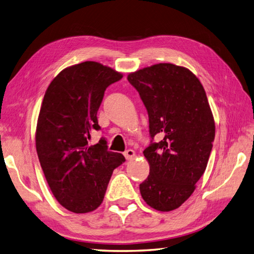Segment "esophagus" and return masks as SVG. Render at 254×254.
<instances>
[{
    "label": "esophagus",
    "mask_w": 254,
    "mask_h": 254,
    "mask_svg": "<svg viewBox=\"0 0 254 254\" xmlns=\"http://www.w3.org/2000/svg\"><path fill=\"white\" fill-rule=\"evenodd\" d=\"M123 154H125L127 160H132L135 157V151L133 150V149H127V150Z\"/></svg>",
    "instance_id": "1"
}]
</instances>
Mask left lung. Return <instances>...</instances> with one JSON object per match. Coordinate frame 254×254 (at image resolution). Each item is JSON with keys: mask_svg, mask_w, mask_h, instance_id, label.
Here are the masks:
<instances>
[{"mask_svg": "<svg viewBox=\"0 0 254 254\" xmlns=\"http://www.w3.org/2000/svg\"><path fill=\"white\" fill-rule=\"evenodd\" d=\"M127 80L147 109L151 137L140 194L154 209L174 210L194 192L212 149L216 127L206 92L191 70L171 63L136 70Z\"/></svg>", "mask_w": 254, "mask_h": 254, "instance_id": "left-lung-1", "label": "left lung"}]
</instances>
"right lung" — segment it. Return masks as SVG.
<instances>
[{"instance_id":"right-lung-1","label":"right lung","mask_w":254,"mask_h":254,"mask_svg":"<svg viewBox=\"0 0 254 254\" xmlns=\"http://www.w3.org/2000/svg\"><path fill=\"white\" fill-rule=\"evenodd\" d=\"M122 74L87 61L66 67L50 82L36 127V151L51 192L67 210L86 213L104 199L116 167L126 161L107 150L101 138L89 146L91 131H99L97 110L104 92Z\"/></svg>"}]
</instances>
